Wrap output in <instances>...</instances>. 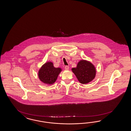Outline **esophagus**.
I'll use <instances>...</instances> for the list:
<instances>
[{
	"label": "esophagus",
	"mask_w": 131,
	"mask_h": 131,
	"mask_svg": "<svg viewBox=\"0 0 131 131\" xmlns=\"http://www.w3.org/2000/svg\"><path fill=\"white\" fill-rule=\"evenodd\" d=\"M65 70H69V66H65Z\"/></svg>",
	"instance_id": "esophagus-1"
}]
</instances>
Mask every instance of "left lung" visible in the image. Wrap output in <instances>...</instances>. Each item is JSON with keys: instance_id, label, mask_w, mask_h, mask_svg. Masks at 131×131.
<instances>
[{"instance_id": "obj_1", "label": "left lung", "mask_w": 131, "mask_h": 131, "mask_svg": "<svg viewBox=\"0 0 131 131\" xmlns=\"http://www.w3.org/2000/svg\"><path fill=\"white\" fill-rule=\"evenodd\" d=\"M72 71L81 84H87L91 81L96 76L95 66L91 62L85 60H81L76 68L72 69Z\"/></svg>"}]
</instances>
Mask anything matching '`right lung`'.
Masks as SVG:
<instances>
[{
	"instance_id": "obj_1",
	"label": "right lung",
	"mask_w": 131,
	"mask_h": 131,
	"mask_svg": "<svg viewBox=\"0 0 131 131\" xmlns=\"http://www.w3.org/2000/svg\"><path fill=\"white\" fill-rule=\"evenodd\" d=\"M61 71L60 68H55L52 62H47L39 70V78L42 82L51 85L56 81Z\"/></svg>"
}]
</instances>
